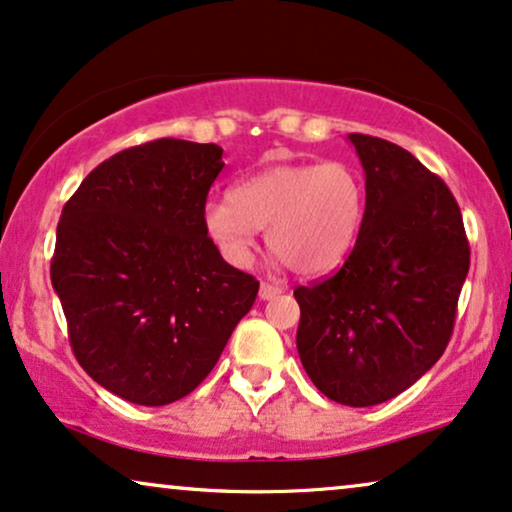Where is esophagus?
<instances>
[{
  "instance_id": "1",
  "label": "esophagus",
  "mask_w": 512,
  "mask_h": 512,
  "mask_svg": "<svg viewBox=\"0 0 512 512\" xmlns=\"http://www.w3.org/2000/svg\"><path fill=\"white\" fill-rule=\"evenodd\" d=\"M282 287L280 284H270V282H261V291H258V296H261V301H270V298L280 296L282 294Z\"/></svg>"
}]
</instances>
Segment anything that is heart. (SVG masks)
Instances as JSON below:
<instances>
[{
  "mask_svg": "<svg viewBox=\"0 0 512 512\" xmlns=\"http://www.w3.org/2000/svg\"><path fill=\"white\" fill-rule=\"evenodd\" d=\"M362 218V181L343 162L263 169L204 207V228L225 261L247 265L256 230H265L275 261L305 277L327 275L348 258Z\"/></svg>",
  "mask_w": 512,
  "mask_h": 512,
  "instance_id": "obj_1",
  "label": "heart"
}]
</instances>
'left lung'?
Instances as JSON below:
<instances>
[{"mask_svg": "<svg viewBox=\"0 0 512 512\" xmlns=\"http://www.w3.org/2000/svg\"><path fill=\"white\" fill-rule=\"evenodd\" d=\"M364 218L341 270L294 291L296 348L317 390L345 407L393 400L440 360L470 268L461 209L400 145L350 134Z\"/></svg>", "mask_w": 512, "mask_h": 512, "instance_id": "8db88e82", "label": "left lung"}]
</instances>
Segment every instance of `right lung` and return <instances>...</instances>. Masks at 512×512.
Wrapping results in <instances>:
<instances>
[{"instance_id": "add662e5", "label": "right lung", "mask_w": 512, "mask_h": 512, "mask_svg": "<svg viewBox=\"0 0 512 512\" xmlns=\"http://www.w3.org/2000/svg\"><path fill=\"white\" fill-rule=\"evenodd\" d=\"M223 167L214 143L159 138L98 164L63 207L51 284L72 350L126 402L192 393L256 301L258 282L204 228Z\"/></svg>"}]
</instances>
